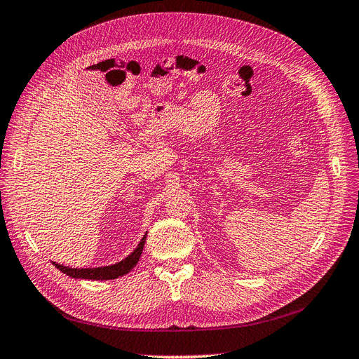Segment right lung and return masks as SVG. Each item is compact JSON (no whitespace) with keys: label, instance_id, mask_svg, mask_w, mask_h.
Masks as SVG:
<instances>
[{"label":"right lung","instance_id":"right-lung-1","mask_svg":"<svg viewBox=\"0 0 359 359\" xmlns=\"http://www.w3.org/2000/svg\"><path fill=\"white\" fill-rule=\"evenodd\" d=\"M147 240V233L144 235L142 240L137 244V247L133 250L132 255H128L126 259H123L121 262L109 265V266H99V268H70V266H64L57 262H52L58 268L61 273L67 274L69 277L73 278H85V280H114L118 277H123L127 273H130L137 264V260L142 255V250L145 245Z\"/></svg>","mask_w":359,"mask_h":359}]
</instances>
